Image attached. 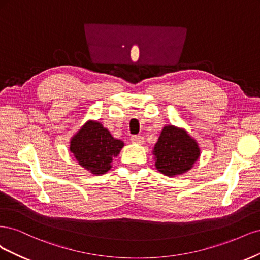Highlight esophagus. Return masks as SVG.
Instances as JSON below:
<instances>
[{
    "label": "esophagus",
    "instance_id": "esophagus-1",
    "mask_svg": "<svg viewBox=\"0 0 260 260\" xmlns=\"http://www.w3.org/2000/svg\"><path fill=\"white\" fill-rule=\"evenodd\" d=\"M131 141L134 142V144H138V145H142L145 141V138L140 136V135H135V136H132L131 137Z\"/></svg>",
    "mask_w": 260,
    "mask_h": 260
}]
</instances>
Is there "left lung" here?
<instances>
[{"instance_id":"left-lung-1","label":"left lung","mask_w":260,"mask_h":260,"mask_svg":"<svg viewBox=\"0 0 260 260\" xmlns=\"http://www.w3.org/2000/svg\"><path fill=\"white\" fill-rule=\"evenodd\" d=\"M152 152L156 170L169 177L187 173L201 155L197 140L174 125L163 127Z\"/></svg>"}]
</instances>
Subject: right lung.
Segmentation results:
<instances>
[{
    "instance_id": "obj_1",
    "label": "right lung",
    "mask_w": 260,
    "mask_h": 260,
    "mask_svg": "<svg viewBox=\"0 0 260 260\" xmlns=\"http://www.w3.org/2000/svg\"><path fill=\"white\" fill-rule=\"evenodd\" d=\"M124 142L114 138L103 124L88 120L70 140V151L83 169L93 175L111 170L113 157L119 155Z\"/></svg>"
}]
</instances>
